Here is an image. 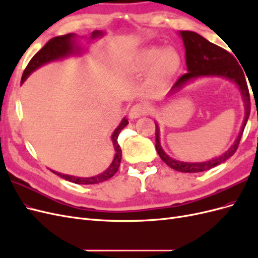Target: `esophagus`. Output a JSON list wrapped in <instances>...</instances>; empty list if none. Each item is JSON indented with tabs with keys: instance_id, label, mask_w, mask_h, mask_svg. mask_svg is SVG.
Segmentation results:
<instances>
[{
	"instance_id": "obj_1",
	"label": "esophagus",
	"mask_w": 258,
	"mask_h": 258,
	"mask_svg": "<svg viewBox=\"0 0 258 258\" xmlns=\"http://www.w3.org/2000/svg\"><path fill=\"white\" fill-rule=\"evenodd\" d=\"M148 112V107L145 104L142 103H137L130 108L129 115L131 118H138V117H141L145 115Z\"/></svg>"
}]
</instances>
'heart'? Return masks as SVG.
Here are the masks:
<instances>
[{
	"instance_id": "obj_1",
	"label": "heart",
	"mask_w": 258,
	"mask_h": 258,
	"mask_svg": "<svg viewBox=\"0 0 258 258\" xmlns=\"http://www.w3.org/2000/svg\"><path fill=\"white\" fill-rule=\"evenodd\" d=\"M179 66V58L173 49L160 51L157 47L145 48L136 52L128 62V70L132 73L144 72L150 69V81L166 83Z\"/></svg>"
}]
</instances>
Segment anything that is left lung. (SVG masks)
I'll use <instances>...</instances> for the list:
<instances>
[{
  "mask_svg": "<svg viewBox=\"0 0 258 258\" xmlns=\"http://www.w3.org/2000/svg\"><path fill=\"white\" fill-rule=\"evenodd\" d=\"M179 34H181L183 38L185 46L186 64L188 72L182 75L176 81V83L172 87V91L179 89L187 82H189L192 79H197V77L200 76H222L225 77V79H228L232 82H235L238 85L244 101L245 117L243 123H242L240 134L236 139L235 143H233V145L227 152H225L222 156H220V157H216L205 162H182L169 157L161 148L159 142V128L157 126V123L155 122V146L161 160L165 162L167 166L176 171H179V172H202V171H207L221 165L222 162L230 158L231 156L236 153L242 135H243L245 124L247 122L249 112H251V100H249V92L243 70L241 69L238 61L230 52L220 47V46L209 42L205 37H202L196 32H191V31H181Z\"/></svg>",
  "mask_w": 258,
  "mask_h": 258,
  "instance_id": "obj_1",
  "label": "left lung"
}]
</instances>
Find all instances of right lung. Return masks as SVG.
<instances>
[{"label": "right lung", "instance_id": "1", "mask_svg": "<svg viewBox=\"0 0 258 258\" xmlns=\"http://www.w3.org/2000/svg\"><path fill=\"white\" fill-rule=\"evenodd\" d=\"M103 33L100 32V31H93L91 34V38H96L100 35H102ZM74 34H66V35H60V36H56L49 40L47 43L45 44L44 47L38 50L33 58L30 60V62L28 63L27 68L23 71L22 77H21V83L25 82L27 80V77L32 73L33 71L37 68H40L41 66L48 63L50 61L57 60L60 58H63L69 56V54H72L75 52V45H74ZM128 124V120L126 118H123L120 122V124L118 127L116 128V130L113 132L112 136V141L115 147V157L114 160L112 161L111 166L108 167L103 173H101L99 175L92 176V177H77V176H73V175H68V174H62V173H58L54 172V171L51 170V172H53L54 174L59 175L60 177L67 179L69 182H72L75 184H98L101 182H104L106 179L111 178L116 172L117 170L119 168L120 165V160H121V148L117 142V139H118V136L120 134V131L126 127Z\"/></svg>", "mask_w": 258, "mask_h": 258}]
</instances>
